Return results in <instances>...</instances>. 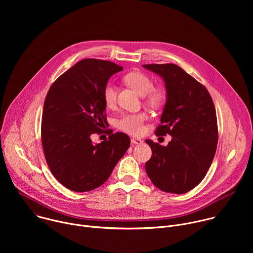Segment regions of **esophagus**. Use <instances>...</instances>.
<instances>
[{
  "label": "esophagus",
  "mask_w": 253,
  "mask_h": 253,
  "mask_svg": "<svg viewBox=\"0 0 253 253\" xmlns=\"http://www.w3.org/2000/svg\"><path fill=\"white\" fill-rule=\"evenodd\" d=\"M142 140L141 139H138V138H132L131 139V143L132 144H142Z\"/></svg>",
  "instance_id": "34e87169"
}]
</instances>
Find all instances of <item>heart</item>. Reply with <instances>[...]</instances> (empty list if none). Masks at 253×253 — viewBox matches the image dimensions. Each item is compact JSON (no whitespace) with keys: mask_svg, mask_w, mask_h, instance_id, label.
Here are the masks:
<instances>
[{"mask_svg":"<svg viewBox=\"0 0 253 253\" xmlns=\"http://www.w3.org/2000/svg\"><path fill=\"white\" fill-rule=\"evenodd\" d=\"M124 82L127 86L133 89L136 93L144 97V102L152 108H160L166 100V92L160 87H152V80L141 72H131L124 77ZM104 103L107 107H113L116 103V89L108 83L103 91ZM147 120V115L144 112L135 114H127L120 118L116 126L119 130L130 135H140L143 132V124Z\"/></svg>","mask_w":253,"mask_h":253,"instance_id":"b5f03b06","label":"heart"}]
</instances>
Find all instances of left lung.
<instances>
[{
    "label": "left lung",
    "mask_w": 253,
    "mask_h": 253,
    "mask_svg": "<svg viewBox=\"0 0 253 253\" xmlns=\"http://www.w3.org/2000/svg\"><path fill=\"white\" fill-rule=\"evenodd\" d=\"M143 67L161 76L166 87L167 100L155 135L172 136L167 146L145 140L152 150L146 173L160 190L186 193L202 181L217 148V118L212 98L202 84L175 64Z\"/></svg>",
    "instance_id": "8db88e82"
}]
</instances>
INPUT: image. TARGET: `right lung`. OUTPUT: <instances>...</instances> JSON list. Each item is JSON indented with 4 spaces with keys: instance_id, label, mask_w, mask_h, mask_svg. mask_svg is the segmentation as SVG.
<instances>
[{
    "instance_id": "1",
    "label": "right lung",
    "mask_w": 253,
    "mask_h": 253,
    "mask_svg": "<svg viewBox=\"0 0 253 253\" xmlns=\"http://www.w3.org/2000/svg\"><path fill=\"white\" fill-rule=\"evenodd\" d=\"M123 70L115 63L84 59L66 71L46 96L41 137L47 164L58 181L75 192L101 186L130 146L117 132L94 145L107 122L103 91L109 78Z\"/></svg>"
}]
</instances>
